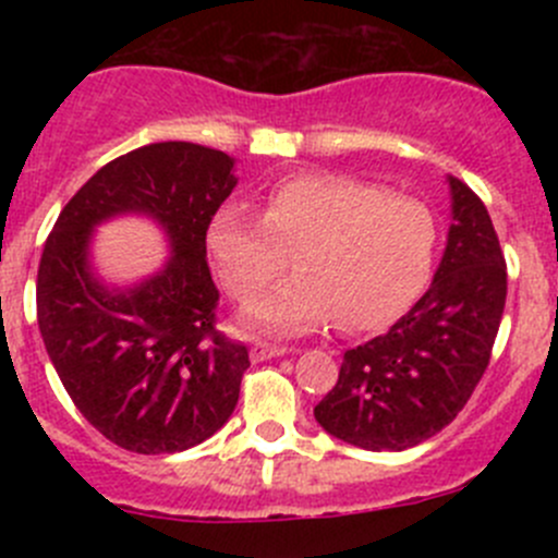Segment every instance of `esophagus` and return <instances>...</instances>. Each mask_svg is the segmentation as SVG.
Returning a JSON list of instances; mask_svg holds the SVG:
<instances>
[{"label": "esophagus", "instance_id": "34e87169", "mask_svg": "<svg viewBox=\"0 0 558 558\" xmlns=\"http://www.w3.org/2000/svg\"><path fill=\"white\" fill-rule=\"evenodd\" d=\"M289 351L286 345H278V342H267V340H256L251 345V359L253 362H267L272 356H283Z\"/></svg>", "mask_w": 558, "mask_h": 558}]
</instances>
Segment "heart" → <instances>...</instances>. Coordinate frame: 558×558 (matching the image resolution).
Instances as JSON below:
<instances>
[{
  "label": "heart",
  "instance_id": "1",
  "mask_svg": "<svg viewBox=\"0 0 558 558\" xmlns=\"http://www.w3.org/2000/svg\"><path fill=\"white\" fill-rule=\"evenodd\" d=\"M435 245V216L424 202L331 172L278 180L264 216L221 207L207 232L218 275L240 302L275 283L294 256L300 275L245 313L251 329L278 335L335 318L348 331L388 324L424 289Z\"/></svg>",
  "mask_w": 558,
  "mask_h": 558
}]
</instances>
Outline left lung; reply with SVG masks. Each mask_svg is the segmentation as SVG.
Here are the masks:
<instances>
[{"label": "left lung", "mask_w": 558, "mask_h": 558, "mask_svg": "<svg viewBox=\"0 0 558 558\" xmlns=\"http://www.w3.org/2000/svg\"><path fill=\"white\" fill-rule=\"evenodd\" d=\"M453 223L426 294L386 335L345 351L315 404L329 435L364 451H404L461 413L481 384L508 296V264L481 196L451 178Z\"/></svg>", "instance_id": "1"}]
</instances>
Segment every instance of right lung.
I'll return each mask as SVG.
<instances>
[{
  "label": "right lung",
  "instance_id": "1",
  "mask_svg": "<svg viewBox=\"0 0 558 558\" xmlns=\"http://www.w3.org/2000/svg\"><path fill=\"white\" fill-rule=\"evenodd\" d=\"M234 161L196 143H150L107 161L56 218L37 269V320L75 408L132 453H178L216 435L240 399L247 345L216 329L205 262ZM154 215L173 258L156 279L110 292L90 278V227L116 211Z\"/></svg>",
  "mask_w": 558,
  "mask_h": 558
}]
</instances>
